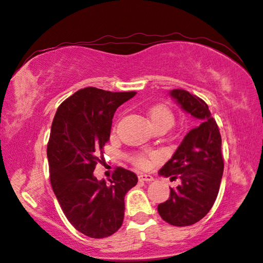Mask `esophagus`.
Instances as JSON below:
<instances>
[{
	"label": "esophagus",
	"mask_w": 263,
	"mask_h": 263,
	"mask_svg": "<svg viewBox=\"0 0 263 263\" xmlns=\"http://www.w3.org/2000/svg\"><path fill=\"white\" fill-rule=\"evenodd\" d=\"M138 177H139V181H144V182H152V181H154V177L152 175L140 174Z\"/></svg>",
	"instance_id": "obj_1"
}]
</instances>
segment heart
I'll return each instance as SVG.
<instances>
[{
	"label": "heart",
	"mask_w": 263,
	"mask_h": 263,
	"mask_svg": "<svg viewBox=\"0 0 263 263\" xmlns=\"http://www.w3.org/2000/svg\"><path fill=\"white\" fill-rule=\"evenodd\" d=\"M149 119L152 121L155 127L167 126L171 127L175 122L174 111L172 110L170 106L165 104H157L152 107L149 111ZM155 157L153 154H143L138 153L131 156V161L139 168L146 170L152 165V159Z\"/></svg>",
	"instance_id": "heart-1"
}]
</instances>
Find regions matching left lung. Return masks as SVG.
Here are the masks:
<instances>
[{"mask_svg": "<svg viewBox=\"0 0 263 263\" xmlns=\"http://www.w3.org/2000/svg\"><path fill=\"white\" fill-rule=\"evenodd\" d=\"M171 95L200 123L190 130L159 171L172 182L181 181L180 185L171 187L170 198L158 204L159 215L168 224L184 227L202 219L214 205L224 172V157L219 127L208 105L184 89H174Z\"/></svg>", "mask_w": 263, "mask_h": 263, "instance_id": "8db88e82", "label": "left lung"}]
</instances>
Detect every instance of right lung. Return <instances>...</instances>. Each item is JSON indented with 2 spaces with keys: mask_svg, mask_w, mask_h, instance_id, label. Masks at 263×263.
<instances>
[{
  "mask_svg": "<svg viewBox=\"0 0 263 263\" xmlns=\"http://www.w3.org/2000/svg\"><path fill=\"white\" fill-rule=\"evenodd\" d=\"M136 91L80 89L59 106L47 143L49 180L65 217L92 238L113 235L124 219V197L137 185L135 173L116 167L109 183L93 171L104 160L115 110Z\"/></svg>",
  "mask_w": 263,
  "mask_h": 263,
  "instance_id": "1",
  "label": "right lung"
}]
</instances>
